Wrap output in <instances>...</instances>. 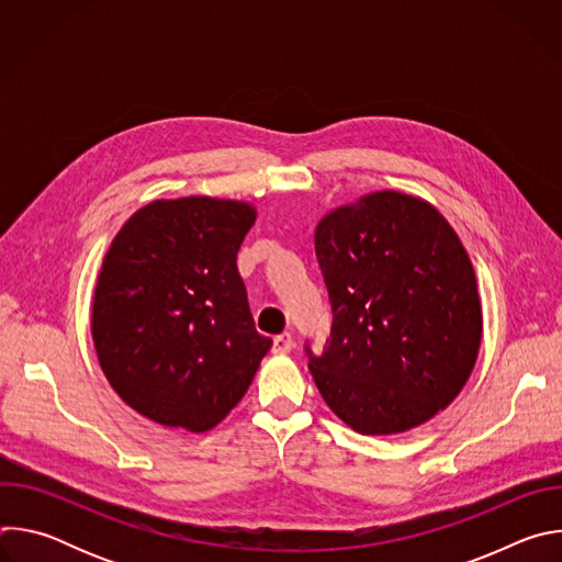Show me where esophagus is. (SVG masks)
<instances>
[{
	"label": "esophagus",
	"instance_id": "34e87169",
	"mask_svg": "<svg viewBox=\"0 0 562 562\" xmlns=\"http://www.w3.org/2000/svg\"><path fill=\"white\" fill-rule=\"evenodd\" d=\"M293 349V336L291 334H280L273 338V353L282 356V353H289Z\"/></svg>",
	"mask_w": 562,
	"mask_h": 562
}]
</instances>
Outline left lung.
<instances>
[{
    "instance_id": "8db88e82",
    "label": "left lung",
    "mask_w": 562,
    "mask_h": 562,
    "mask_svg": "<svg viewBox=\"0 0 562 562\" xmlns=\"http://www.w3.org/2000/svg\"><path fill=\"white\" fill-rule=\"evenodd\" d=\"M315 256L334 325L308 369L329 409L358 434L393 436L449 407L475 367L483 306L445 215L373 191L319 217Z\"/></svg>"
}]
</instances>
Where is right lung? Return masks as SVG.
I'll return each instance as SVG.
<instances>
[{
    "label": "right lung",
    "instance_id": "1",
    "mask_svg": "<svg viewBox=\"0 0 562 562\" xmlns=\"http://www.w3.org/2000/svg\"><path fill=\"white\" fill-rule=\"evenodd\" d=\"M256 217L245 200L159 198L113 237L91 336L109 384L139 416L202 434L254 382L273 340L256 331L235 260Z\"/></svg>",
    "mask_w": 562,
    "mask_h": 562
}]
</instances>
